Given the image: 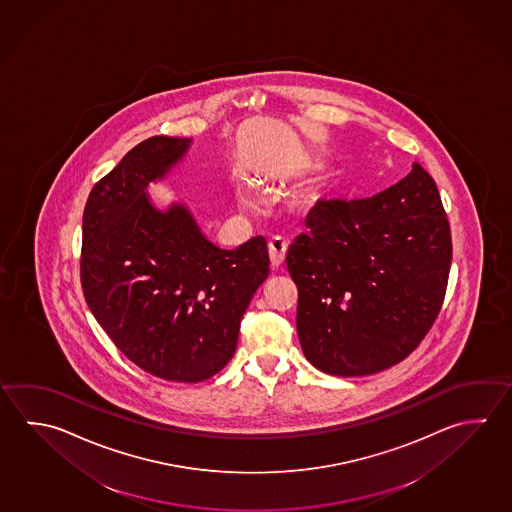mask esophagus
Here are the masks:
<instances>
[{"mask_svg": "<svg viewBox=\"0 0 512 512\" xmlns=\"http://www.w3.org/2000/svg\"><path fill=\"white\" fill-rule=\"evenodd\" d=\"M285 256H287V242L281 236H274L269 242V258L272 269L281 267Z\"/></svg>", "mask_w": 512, "mask_h": 512, "instance_id": "1", "label": "esophagus"}]
</instances>
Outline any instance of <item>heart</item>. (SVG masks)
Instances as JSON below:
<instances>
[{
	"instance_id": "heart-1",
	"label": "heart",
	"mask_w": 512,
	"mask_h": 512,
	"mask_svg": "<svg viewBox=\"0 0 512 512\" xmlns=\"http://www.w3.org/2000/svg\"><path fill=\"white\" fill-rule=\"evenodd\" d=\"M238 202H240L243 207H251V205L254 204V200H252L251 193H249L247 187H238Z\"/></svg>"
}]
</instances>
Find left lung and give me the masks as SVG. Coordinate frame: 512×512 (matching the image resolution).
<instances>
[{
  "label": "left lung",
  "mask_w": 512,
  "mask_h": 512,
  "mask_svg": "<svg viewBox=\"0 0 512 512\" xmlns=\"http://www.w3.org/2000/svg\"><path fill=\"white\" fill-rule=\"evenodd\" d=\"M307 227L287 269L308 363L359 377L406 359L437 319L453 256L435 180L415 162L395 186L325 205Z\"/></svg>",
  "instance_id": "left-lung-1"
}]
</instances>
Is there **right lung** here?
<instances>
[{
    "mask_svg": "<svg viewBox=\"0 0 512 512\" xmlns=\"http://www.w3.org/2000/svg\"><path fill=\"white\" fill-rule=\"evenodd\" d=\"M189 146L164 135L140 142L93 186L83 214L88 307L131 363L173 382L205 381L233 359L270 263L263 236L225 251L186 205H153L149 182L166 177Z\"/></svg>",
    "mask_w": 512,
    "mask_h": 512,
    "instance_id": "obj_1",
    "label": "right lung"
}]
</instances>
